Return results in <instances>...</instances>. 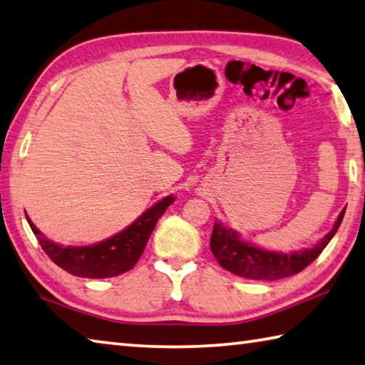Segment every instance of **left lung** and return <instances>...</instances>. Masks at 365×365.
Returning a JSON list of instances; mask_svg holds the SVG:
<instances>
[{
	"label": "left lung",
	"mask_w": 365,
	"mask_h": 365,
	"mask_svg": "<svg viewBox=\"0 0 365 365\" xmlns=\"http://www.w3.org/2000/svg\"><path fill=\"white\" fill-rule=\"evenodd\" d=\"M343 216H345V210L340 212L334 229L318 245L291 254H278L259 250L254 245L240 240L235 230L227 229L221 222L215 221L210 240L211 252L215 254V257L221 264V267H224L225 270H229L233 274H238V277L265 281L283 279L300 273L319 256L322 250H324L335 235V232L339 230Z\"/></svg>",
	"instance_id": "left-lung-1"
}]
</instances>
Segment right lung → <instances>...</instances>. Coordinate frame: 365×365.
Instances as JSON below:
<instances>
[{
    "mask_svg": "<svg viewBox=\"0 0 365 365\" xmlns=\"http://www.w3.org/2000/svg\"><path fill=\"white\" fill-rule=\"evenodd\" d=\"M173 197H165L163 200L155 203L153 208L136 219V221L122 230L118 235L105 242L92 246H60L52 243L41 233L30 217L26 216L31 230L36 235L38 242L44 252L65 272L81 278H111L132 270L138 262L141 254L146 247L148 240L153 233L157 221L162 217L165 210L173 203Z\"/></svg>",
    "mask_w": 365,
    "mask_h": 365,
    "instance_id": "obj_1",
    "label": "right lung"
}]
</instances>
